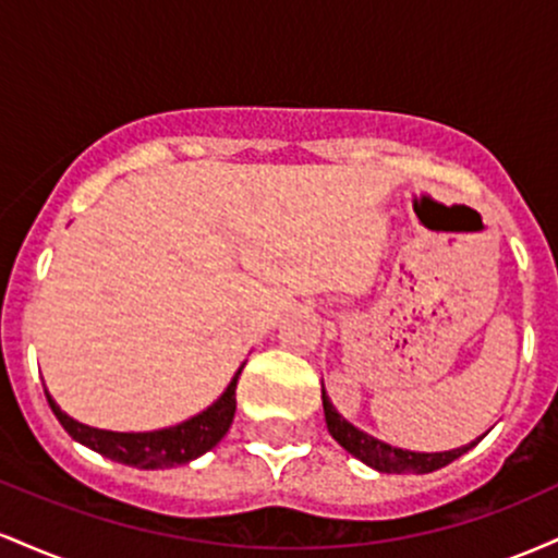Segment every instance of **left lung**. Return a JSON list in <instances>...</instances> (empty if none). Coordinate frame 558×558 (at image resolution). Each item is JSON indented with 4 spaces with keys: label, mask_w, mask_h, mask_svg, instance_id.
<instances>
[{
    "label": "left lung",
    "mask_w": 558,
    "mask_h": 558,
    "mask_svg": "<svg viewBox=\"0 0 558 558\" xmlns=\"http://www.w3.org/2000/svg\"><path fill=\"white\" fill-rule=\"evenodd\" d=\"M323 409H325V422H328V433L341 444L351 457H356L360 462L373 466L377 472H393V475H425V472H435L440 466L451 464L453 459H459L462 453L470 451L472 446H477V440L466 444L462 448H451V451H438V453H425V451H407V448H396L386 444V440H377L375 435H367L360 427L351 425L349 420H343L336 412L328 393L323 388Z\"/></svg>",
    "instance_id": "8db88e82"
}]
</instances>
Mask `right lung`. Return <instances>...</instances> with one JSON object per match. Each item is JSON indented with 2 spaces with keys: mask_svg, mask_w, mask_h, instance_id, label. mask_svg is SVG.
I'll use <instances>...</instances> for the list:
<instances>
[{
  "mask_svg": "<svg viewBox=\"0 0 558 558\" xmlns=\"http://www.w3.org/2000/svg\"><path fill=\"white\" fill-rule=\"evenodd\" d=\"M243 364L239 373L233 375L226 393L217 399L213 407L204 409L196 417L181 422V425L165 427V430L155 433H112L99 430V427H88L83 422L68 417L57 401L47 393L49 407H52L54 417L65 427L68 435L78 444L88 446L92 451L101 453V457L112 459V462L138 466V470H165V466H178L191 462V459L202 457L209 448H215L228 433L230 422L235 414V383H239Z\"/></svg>",
  "mask_w": 558,
  "mask_h": 558,
  "instance_id": "1",
  "label": "right lung"
}]
</instances>
